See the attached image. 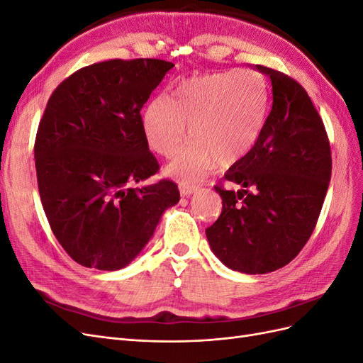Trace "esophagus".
Listing matches in <instances>:
<instances>
[{"label": "esophagus", "mask_w": 363, "mask_h": 363, "mask_svg": "<svg viewBox=\"0 0 363 363\" xmlns=\"http://www.w3.org/2000/svg\"><path fill=\"white\" fill-rule=\"evenodd\" d=\"M199 191V186H192V184H184V183H180V194L183 196H189L192 195L194 192Z\"/></svg>", "instance_id": "34e87169"}]
</instances>
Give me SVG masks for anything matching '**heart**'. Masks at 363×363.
Instances as JSON below:
<instances>
[{"label": "heart", "mask_w": 363, "mask_h": 363, "mask_svg": "<svg viewBox=\"0 0 363 363\" xmlns=\"http://www.w3.org/2000/svg\"><path fill=\"white\" fill-rule=\"evenodd\" d=\"M268 111V87L250 69L194 75L175 83L171 100L151 98L142 112V130L152 151L169 157L190 124L193 140L181 149L167 172L184 184L199 183L213 164L228 167L256 145Z\"/></svg>", "instance_id": "obj_1"}]
</instances>
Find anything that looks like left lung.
Listing matches in <instances>:
<instances>
[{"label":"left lung","instance_id":"obj_1","mask_svg":"<svg viewBox=\"0 0 363 363\" xmlns=\"http://www.w3.org/2000/svg\"><path fill=\"white\" fill-rule=\"evenodd\" d=\"M271 80L272 107L256 145L216 186L223 212L206 236L224 265L244 274L283 268L309 240L332 175L330 144L311 96L291 77L252 67Z\"/></svg>","mask_w":363,"mask_h":363}]
</instances>
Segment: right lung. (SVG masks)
<instances>
[{
  "label": "right lung",
  "instance_id": "add662e5",
  "mask_svg": "<svg viewBox=\"0 0 363 363\" xmlns=\"http://www.w3.org/2000/svg\"><path fill=\"white\" fill-rule=\"evenodd\" d=\"M172 67L159 59L94 63L50 96L35 142L39 195L59 244L86 268H125L180 200L169 180L133 188L159 171L140 111Z\"/></svg>",
  "mask_w": 363,
  "mask_h": 363
}]
</instances>
